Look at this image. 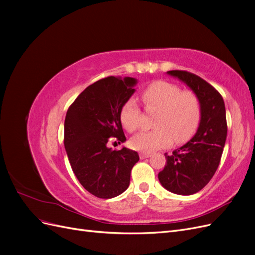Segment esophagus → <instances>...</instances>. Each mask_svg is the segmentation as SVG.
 I'll return each instance as SVG.
<instances>
[{"label": "esophagus", "instance_id": "34e87169", "mask_svg": "<svg viewBox=\"0 0 255 255\" xmlns=\"http://www.w3.org/2000/svg\"><path fill=\"white\" fill-rule=\"evenodd\" d=\"M151 156V153H148V152H140L139 153V157L140 159H144V158H148Z\"/></svg>", "mask_w": 255, "mask_h": 255}]
</instances>
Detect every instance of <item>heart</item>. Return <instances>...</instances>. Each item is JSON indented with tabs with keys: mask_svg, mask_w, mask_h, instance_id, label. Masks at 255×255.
I'll return each mask as SVG.
<instances>
[{
	"mask_svg": "<svg viewBox=\"0 0 255 255\" xmlns=\"http://www.w3.org/2000/svg\"><path fill=\"white\" fill-rule=\"evenodd\" d=\"M142 101L146 109L159 115L154 123L156 129L133 137L134 149L152 152L169 146L173 140L177 144L186 142L196 133L201 119V104L194 91L181 90L167 81H156L143 90ZM120 120L129 133L140 128L141 112L134 99L123 104Z\"/></svg>",
	"mask_w": 255,
	"mask_h": 255,
	"instance_id": "b5f03b06",
	"label": "heart"
}]
</instances>
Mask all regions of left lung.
<instances>
[{
  "label": "left lung",
  "instance_id": "obj_1",
  "mask_svg": "<svg viewBox=\"0 0 255 255\" xmlns=\"http://www.w3.org/2000/svg\"><path fill=\"white\" fill-rule=\"evenodd\" d=\"M167 73L186 84L201 104L196 135L171 154L165 153L166 165L158 173L167 190L189 196L207 185L219 166L228 133L226 106L219 92L200 76L183 70Z\"/></svg>",
  "mask_w": 255,
  "mask_h": 255
}]
</instances>
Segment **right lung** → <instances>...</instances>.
<instances>
[{
    "instance_id": "add662e5",
    "label": "right lung",
    "mask_w": 255,
    "mask_h": 255,
    "mask_svg": "<svg viewBox=\"0 0 255 255\" xmlns=\"http://www.w3.org/2000/svg\"><path fill=\"white\" fill-rule=\"evenodd\" d=\"M136 84L133 78L99 80L68 109L64 143L69 161L82 186L98 198L111 199L126 191L130 170L139 160L136 151L107 146L110 138L118 143L127 140L120 112L135 92Z\"/></svg>"
}]
</instances>
